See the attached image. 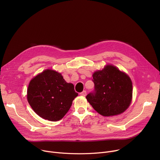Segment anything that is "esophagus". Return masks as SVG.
I'll return each instance as SVG.
<instances>
[{"mask_svg":"<svg viewBox=\"0 0 160 160\" xmlns=\"http://www.w3.org/2000/svg\"><path fill=\"white\" fill-rule=\"evenodd\" d=\"M80 94L82 96H86V91H83L82 92H81Z\"/></svg>","mask_w":160,"mask_h":160,"instance_id":"obj_1","label":"esophagus"}]
</instances>
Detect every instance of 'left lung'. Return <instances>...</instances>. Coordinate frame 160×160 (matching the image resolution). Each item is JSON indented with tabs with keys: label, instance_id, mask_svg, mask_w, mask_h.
Returning <instances> with one entry per match:
<instances>
[{
	"label": "left lung",
	"instance_id": "obj_1",
	"mask_svg": "<svg viewBox=\"0 0 160 160\" xmlns=\"http://www.w3.org/2000/svg\"><path fill=\"white\" fill-rule=\"evenodd\" d=\"M95 90L87 100L99 114L110 117L123 113L132 98L130 78L112 65H107L93 74Z\"/></svg>",
	"mask_w": 160,
	"mask_h": 160
}]
</instances>
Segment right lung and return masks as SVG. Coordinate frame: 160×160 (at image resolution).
<instances>
[{
	"label": "right lung",
	"instance_id": "add662e5",
	"mask_svg": "<svg viewBox=\"0 0 160 160\" xmlns=\"http://www.w3.org/2000/svg\"><path fill=\"white\" fill-rule=\"evenodd\" d=\"M78 96L74 85L67 83L61 73L46 69L32 78L27 89V100L32 110L50 121L62 119Z\"/></svg>",
	"mask_w": 160,
	"mask_h": 160
}]
</instances>
